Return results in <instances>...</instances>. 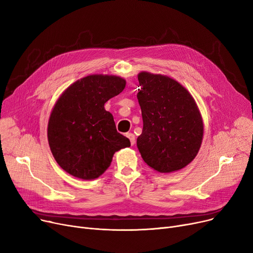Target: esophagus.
<instances>
[{
	"label": "esophagus",
	"mask_w": 253,
	"mask_h": 253,
	"mask_svg": "<svg viewBox=\"0 0 253 253\" xmlns=\"http://www.w3.org/2000/svg\"><path fill=\"white\" fill-rule=\"evenodd\" d=\"M126 136L129 138V140H130V142H131L132 145H133V144L135 143V136H134L133 133H127Z\"/></svg>",
	"instance_id": "esophagus-1"
}]
</instances>
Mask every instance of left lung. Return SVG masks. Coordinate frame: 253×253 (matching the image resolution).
I'll return each mask as SVG.
<instances>
[{
	"label": "left lung",
	"instance_id": "left-lung-1",
	"mask_svg": "<svg viewBox=\"0 0 253 253\" xmlns=\"http://www.w3.org/2000/svg\"><path fill=\"white\" fill-rule=\"evenodd\" d=\"M143 128L137 148L154 170L169 173L190 164L200 150L203 121L190 92L175 80L138 74Z\"/></svg>",
	"mask_w": 253,
	"mask_h": 253
}]
</instances>
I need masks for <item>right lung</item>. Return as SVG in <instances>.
Wrapping results in <instances>:
<instances>
[{
    "mask_svg": "<svg viewBox=\"0 0 253 253\" xmlns=\"http://www.w3.org/2000/svg\"><path fill=\"white\" fill-rule=\"evenodd\" d=\"M125 85L117 76L90 75L72 84L56 101L48 123L49 147L71 175L97 178L117 151L130 147V140L117 131L113 115L104 110V103Z\"/></svg>",
    "mask_w": 253,
    "mask_h": 253,
    "instance_id": "add662e5",
    "label": "right lung"
}]
</instances>
